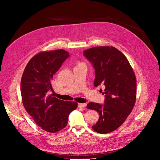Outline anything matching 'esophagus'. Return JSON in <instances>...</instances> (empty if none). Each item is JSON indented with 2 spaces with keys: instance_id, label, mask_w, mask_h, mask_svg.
Segmentation results:
<instances>
[{
  "instance_id": "obj_1",
  "label": "esophagus",
  "mask_w": 160,
  "mask_h": 160,
  "mask_svg": "<svg viewBox=\"0 0 160 160\" xmlns=\"http://www.w3.org/2000/svg\"><path fill=\"white\" fill-rule=\"evenodd\" d=\"M86 106H87V104H85V103H79L78 105V108H85V107H86Z\"/></svg>"
}]
</instances>
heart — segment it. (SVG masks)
I'll list each match as a JSON object with an SVG mask.
<instances>
[{"instance_id":"1","label":"heart","mask_w":160,"mask_h":160,"mask_svg":"<svg viewBox=\"0 0 160 160\" xmlns=\"http://www.w3.org/2000/svg\"><path fill=\"white\" fill-rule=\"evenodd\" d=\"M82 64H84L83 62H77V66H80V65H82Z\"/></svg>"}]
</instances>
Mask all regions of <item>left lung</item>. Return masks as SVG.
<instances>
[{"mask_svg": "<svg viewBox=\"0 0 160 160\" xmlns=\"http://www.w3.org/2000/svg\"><path fill=\"white\" fill-rule=\"evenodd\" d=\"M83 54L95 69L94 86H105L104 104L89 102L87 106L99 114L92 128L108 133L120 127L132 112L136 101V77L125 56L115 48L95 47Z\"/></svg>", "mask_w": 160, "mask_h": 160, "instance_id": "1", "label": "left lung"}]
</instances>
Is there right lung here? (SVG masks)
Segmentation results:
<instances>
[{
  "mask_svg": "<svg viewBox=\"0 0 160 160\" xmlns=\"http://www.w3.org/2000/svg\"><path fill=\"white\" fill-rule=\"evenodd\" d=\"M68 56L69 52L63 49L40 52L29 61L21 77L22 104L35 122L48 132L64 128L70 113L78 106L76 102L60 100L49 93L53 75Z\"/></svg>",
  "mask_w": 160,
  "mask_h": 160,
  "instance_id": "right-lung-1",
  "label": "right lung"
}]
</instances>
